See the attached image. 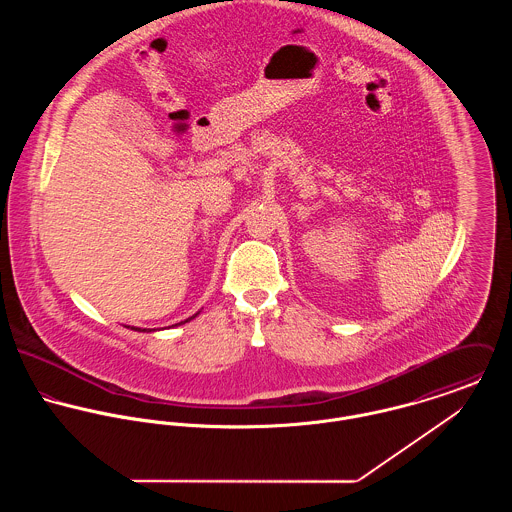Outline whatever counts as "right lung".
I'll list each match as a JSON object with an SVG mask.
<instances>
[{
  "label": "right lung",
  "instance_id": "add662e5",
  "mask_svg": "<svg viewBox=\"0 0 512 512\" xmlns=\"http://www.w3.org/2000/svg\"><path fill=\"white\" fill-rule=\"evenodd\" d=\"M193 317H195V315H193ZM193 317H191V319H193ZM187 321H189V319H187ZM136 331H146V329H138V327H136Z\"/></svg>",
  "mask_w": 512,
  "mask_h": 512
}]
</instances>
